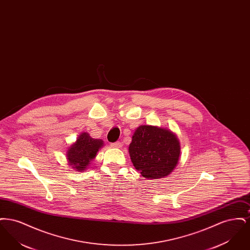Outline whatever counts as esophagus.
<instances>
[{"mask_svg":"<svg viewBox=\"0 0 250 250\" xmlns=\"http://www.w3.org/2000/svg\"><path fill=\"white\" fill-rule=\"evenodd\" d=\"M111 146L114 147V148H121L123 146V144L120 143V142H116V143H112Z\"/></svg>","mask_w":250,"mask_h":250,"instance_id":"34e87169","label":"esophagus"}]
</instances>
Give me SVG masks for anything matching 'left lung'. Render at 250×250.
<instances>
[{"mask_svg":"<svg viewBox=\"0 0 250 250\" xmlns=\"http://www.w3.org/2000/svg\"><path fill=\"white\" fill-rule=\"evenodd\" d=\"M128 152L133 166L144 178H164L178 164L181 144L167 128L140 125L132 136Z\"/></svg>","mask_w":250,"mask_h":250,"instance_id":"8db88e82","label":"left lung"}]
</instances>
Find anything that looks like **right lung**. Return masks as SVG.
Instances as JSON below:
<instances>
[{
  "instance_id": "right-lung-1",
  "label": "right lung",
  "mask_w": 250,
  "mask_h": 250,
  "mask_svg": "<svg viewBox=\"0 0 250 250\" xmlns=\"http://www.w3.org/2000/svg\"><path fill=\"white\" fill-rule=\"evenodd\" d=\"M103 146L104 142L102 140L93 139L87 132L81 133L77 141L66 151L69 166L77 171H84Z\"/></svg>"
}]
</instances>
